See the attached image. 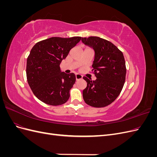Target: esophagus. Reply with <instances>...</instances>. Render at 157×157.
Instances as JSON below:
<instances>
[{"mask_svg": "<svg viewBox=\"0 0 157 157\" xmlns=\"http://www.w3.org/2000/svg\"><path fill=\"white\" fill-rule=\"evenodd\" d=\"M82 76L80 74H76V79L77 80H80V79H82Z\"/></svg>", "mask_w": 157, "mask_h": 157, "instance_id": "obj_1", "label": "esophagus"}]
</instances>
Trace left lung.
<instances>
[{"label":"left lung","instance_id":"obj_1","mask_svg":"<svg viewBox=\"0 0 157 157\" xmlns=\"http://www.w3.org/2000/svg\"><path fill=\"white\" fill-rule=\"evenodd\" d=\"M82 42L95 51L92 71L97 78L92 80L83 77L87 82L83 99L90 106L106 107L115 100L124 86L126 74L124 55L112 42L100 37L82 38Z\"/></svg>","mask_w":157,"mask_h":157}]
</instances>
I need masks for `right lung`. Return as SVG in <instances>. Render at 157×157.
<instances>
[{"instance_id":"add662e5","label":"right lung","mask_w":157,"mask_h":157,"mask_svg":"<svg viewBox=\"0 0 157 157\" xmlns=\"http://www.w3.org/2000/svg\"><path fill=\"white\" fill-rule=\"evenodd\" d=\"M80 40V36L51 37L32 48L27 59V79L33 93L41 101L53 106L67 101L76 77L73 73L61 72L59 65Z\"/></svg>"}]
</instances>
